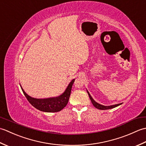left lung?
<instances>
[{"mask_svg":"<svg viewBox=\"0 0 146 146\" xmlns=\"http://www.w3.org/2000/svg\"><path fill=\"white\" fill-rule=\"evenodd\" d=\"M87 93H88V96H89L90 98V100H91V102H92V104L94 105V106L95 108H98V109H99V110H108V109H111V108H115V107H117V106H119V105L122 104H116V105H110V106H105V105H101V104H98L97 102H96L94 100V99H93V98L92 97V96L90 95V94H89V92H88V91H87Z\"/></svg>","mask_w":146,"mask_h":146,"instance_id":"left-lung-1","label":"left lung"}]
</instances>
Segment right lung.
Listing matches in <instances>:
<instances>
[{"instance_id":"right-lung-1","label":"right lung","mask_w":146,"mask_h":146,"mask_svg":"<svg viewBox=\"0 0 146 146\" xmlns=\"http://www.w3.org/2000/svg\"><path fill=\"white\" fill-rule=\"evenodd\" d=\"M75 79L71 80V82L68 85L65 91L61 95L56 97H52L49 98L39 99L30 97L24 92L21 86L24 95L34 107H35L39 110L45 112H57L61 111L63 108L66 106L69 100L71 94V88Z\"/></svg>"}]
</instances>
